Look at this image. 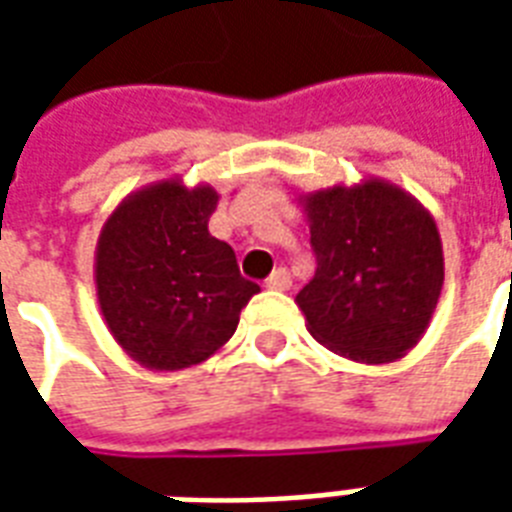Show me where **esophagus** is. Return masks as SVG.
<instances>
[{
	"instance_id": "esophagus-1",
	"label": "esophagus",
	"mask_w": 512,
	"mask_h": 512,
	"mask_svg": "<svg viewBox=\"0 0 512 512\" xmlns=\"http://www.w3.org/2000/svg\"><path fill=\"white\" fill-rule=\"evenodd\" d=\"M290 285H293V279H290L288 268H277V271L266 279V288L271 290H290Z\"/></svg>"
}]
</instances>
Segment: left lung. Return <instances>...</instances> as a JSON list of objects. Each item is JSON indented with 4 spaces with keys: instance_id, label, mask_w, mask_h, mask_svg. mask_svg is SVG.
Masks as SVG:
<instances>
[{
    "instance_id": "1",
    "label": "left lung",
    "mask_w": 512,
    "mask_h": 512,
    "mask_svg": "<svg viewBox=\"0 0 512 512\" xmlns=\"http://www.w3.org/2000/svg\"><path fill=\"white\" fill-rule=\"evenodd\" d=\"M318 268L296 304L334 354L362 365L397 362L428 332L444 285L430 211L381 178L299 194Z\"/></svg>"
}]
</instances>
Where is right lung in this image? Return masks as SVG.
<instances>
[{
  "instance_id": "obj_1",
  "label": "right lung",
  "mask_w": 512,
  "mask_h": 512,
  "mask_svg": "<svg viewBox=\"0 0 512 512\" xmlns=\"http://www.w3.org/2000/svg\"><path fill=\"white\" fill-rule=\"evenodd\" d=\"M219 191L164 178L131 191L95 246V290L106 329L136 365L186 370L219 354L260 293L233 246L208 233Z\"/></svg>"
}]
</instances>
